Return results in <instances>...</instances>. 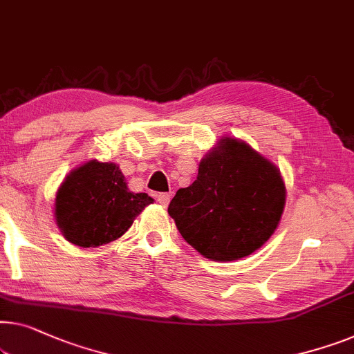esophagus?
<instances>
[{
    "label": "esophagus",
    "instance_id": "esophagus-1",
    "mask_svg": "<svg viewBox=\"0 0 354 354\" xmlns=\"http://www.w3.org/2000/svg\"><path fill=\"white\" fill-rule=\"evenodd\" d=\"M171 198H172V194H171V193H160V194H156L158 203H160L162 207H166L167 204L171 203Z\"/></svg>",
    "mask_w": 354,
    "mask_h": 354
}]
</instances>
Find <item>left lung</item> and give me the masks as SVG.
Segmentation results:
<instances>
[{"mask_svg":"<svg viewBox=\"0 0 354 354\" xmlns=\"http://www.w3.org/2000/svg\"><path fill=\"white\" fill-rule=\"evenodd\" d=\"M286 204L279 169L232 137L199 162L198 177L169 204L182 238L206 259L233 262L270 239Z\"/></svg>","mask_w":354,"mask_h":354,"instance_id":"1","label":"left lung"}]
</instances>
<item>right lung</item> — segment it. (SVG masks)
Instances as JSON below:
<instances>
[{"label":"right lung","instance_id":"right-lung-1","mask_svg":"<svg viewBox=\"0 0 354 354\" xmlns=\"http://www.w3.org/2000/svg\"><path fill=\"white\" fill-rule=\"evenodd\" d=\"M153 198L132 193L113 162L91 160L65 177L55 194V222L66 241L97 248L121 238Z\"/></svg>","mask_w":354,"mask_h":354}]
</instances>
